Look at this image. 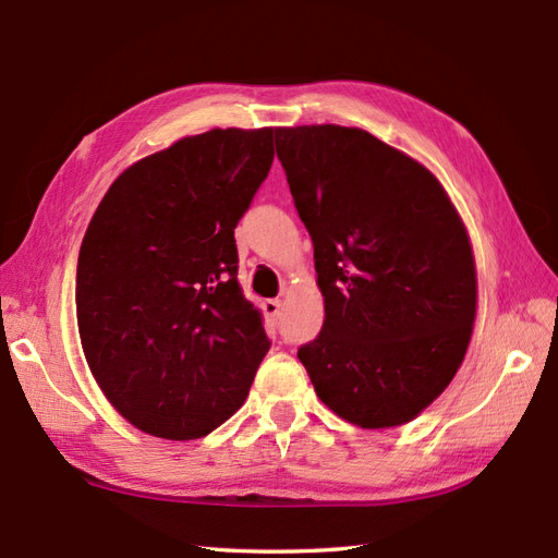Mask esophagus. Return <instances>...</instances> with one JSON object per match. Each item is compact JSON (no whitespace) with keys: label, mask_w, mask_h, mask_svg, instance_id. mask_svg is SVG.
Instances as JSON below:
<instances>
[{"label":"esophagus","mask_w":558,"mask_h":558,"mask_svg":"<svg viewBox=\"0 0 558 558\" xmlns=\"http://www.w3.org/2000/svg\"><path fill=\"white\" fill-rule=\"evenodd\" d=\"M260 307H264V312H266V316H268L270 322H278L280 310H282V302L280 300H264V304H260Z\"/></svg>","instance_id":"esophagus-1"}]
</instances>
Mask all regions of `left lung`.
<instances>
[{"label": "left lung", "instance_id": "1", "mask_svg": "<svg viewBox=\"0 0 558 558\" xmlns=\"http://www.w3.org/2000/svg\"><path fill=\"white\" fill-rule=\"evenodd\" d=\"M314 244L324 326L298 357L316 397L365 430L397 428L438 399L476 319L469 232L430 169L343 125L276 130Z\"/></svg>", "mask_w": 558, "mask_h": 558}]
</instances>
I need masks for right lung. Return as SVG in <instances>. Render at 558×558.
<instances>
[{
  "instance_id": "1",
  "label": "right lung",
  "mask_w": 558,
  "mask_h": 558,
  "mask_svg": "<svg viewBox=\"0 0 558 558\" xmlns=\"http://www.w3.org/2000/svg\"><path fill=\"white\" fill-rule=\"evenodd\" d=\"M272 155V128L181 137L120 173L86 227L82 351L142 433L198 440L248 397L270 343L236 280L234 227Z\"/></svg>"
}]
</instances>
